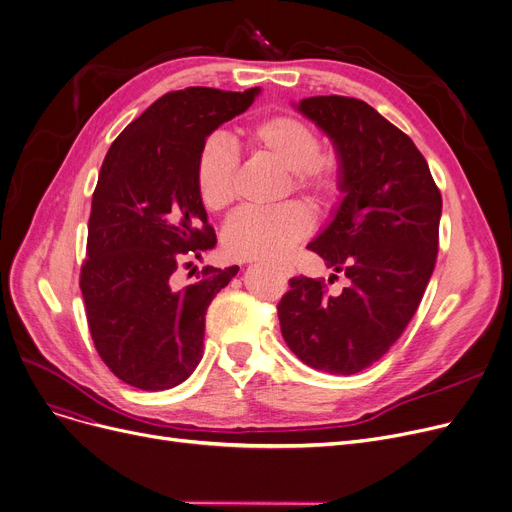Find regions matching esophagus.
Instances as JSON below:
<instances>
[{
    "label": "esophagus",
    "instance_id": "obj_1",
    "mask_svg": "<svg viewBox=\"0 0 512 512\" xmlns=\"http://www.w3.org/2000/svg\"><path fill=\"white\" fill-rule=\"evenodd\" d=\"M273 268L279 270V273H281L283 277H291V275H293V268H291L289 264H275Z\"/></svg>",
    "mask_w": 512,
    "mask_h": 512
}]
</instances>
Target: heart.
Returning a JSON list of instances; mask_svg holds the SVG:
<instances>
[{
    "mask_svg": "<svg viewBox=\"0 0 512 512\" xmlns=\"http://www.w3.org/2000/svg\"><path fill=\"white\" fill-rule=\"evenodd\" d=\"M248 146L291 173L293 190L314 204H328L339 194V165L320 157V138L312 126L293 115L264 117L246 130ZM196 192L204 208L223 210L235 196L237 157L223 136H210L194 169ZM312 229L304 204L289 202L273 210H239L223 229V248L237 260L283 258Z\"/></svg>",
    "mask_w": 512,
    "mask_h": 512,
    "instance_id": "b5f03b06",
    "label": "heart"
}]
</instances>
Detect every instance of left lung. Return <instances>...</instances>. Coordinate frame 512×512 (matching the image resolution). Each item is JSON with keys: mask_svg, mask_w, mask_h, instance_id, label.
Here are the masks:
<instances>
[{"mask_svg": "<svg viewBox=\"0 0 512 512\" xmlns=\"http://www.w3.org/2000/svg\"><path fill=\"white\" fill-rule=\"evenodd\" d=\"M293 107L335 146L343 198L308 250L345 273L349 287L330 295L322 281L291 279L281 333L310 368L349 376L378 362L422 302L442 196L413 140L368 103L330 95Z\"/></svg>", "mask_w": 512, "mask_h": 512, "instance_id": "8db88e82", "label": "left lung"}]
</instances>
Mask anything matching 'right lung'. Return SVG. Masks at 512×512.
<instances>
[{"label":"right lung","instance_id":"right-lung-1","mask_svg":"<svg viewBox=\"0 0 512 512\" xmlns=\"http://www.w3.org/2000/svg\"><path fill=\"white\" fill-rule=\"evenodd\" d=\"M258 95V86L167 93L103 161L80 289L101 359L130 386L173 388L200 364L206 310L239 266H206L202 281L177 285L179 264L217 244L196 192V159L206 138Z\"/></svg>","mask_w":512,"mask_h":512}]
</instances>
